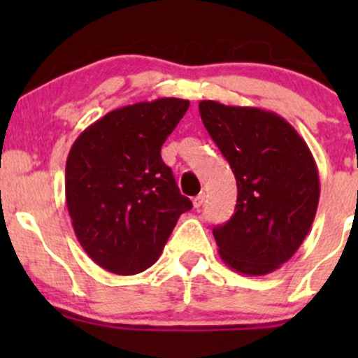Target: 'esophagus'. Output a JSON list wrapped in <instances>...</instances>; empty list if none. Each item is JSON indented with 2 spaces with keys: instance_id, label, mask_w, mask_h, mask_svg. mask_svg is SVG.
Wrapping results in <instances>:
<instances>
[{
  "instance_id": "1",
  "label": "esophagus",
  "mask_w": 358,
  "mask_h": 358,
  "mask_svg": "<svg viewBox=\"0 0 358 358\" xmlns=\"http://www.w3.org/2000/svg\"><path fill=\"white\" fill-rule=\"evenodd\" d=\"M205 202V193H200V195H196L195 199H193V207L195 208H200Z\"/></svg>"
}]
</instances>
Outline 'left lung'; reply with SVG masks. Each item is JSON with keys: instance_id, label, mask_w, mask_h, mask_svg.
<instances>
[{"instance_id": "left-lung-1", "label": "left lung", "mask_w": 358, "mask_h": 358, "mask_svg": "<svg viewBox=\"0 0 358 358\" xmlns=\"http://www.w3.org/2000/svg\"><path fill=\"white\" fill-rule=\"evenodd\" d=\"M199 110L237 182L236 212L213 227L222 261L249 276L273 273L293 257L313 224L320 200L313 155L271 110L215 101H202Z\"/></svg>"}]
</instances>
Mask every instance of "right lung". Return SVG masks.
I'll return each instance as SVG.
<instances>
[{
    "label": "right lung",
    "mask_w": 358,
    "mask_h": 358,
    "mask_svg": "<svg viewBox=\"0 0 358 358\" xmlns=\"http://www.w3.org/2000/svg\"><path fill=\"white\" fill-rule=\"evenodd\" d=\"M190 102L162 97L110 110L76 139L65 165V200L87 256L133 276L158 261L190 199L163 163V143Z\"/></svg>",
    "instance_id": "add662e5"
}]
</instances>
